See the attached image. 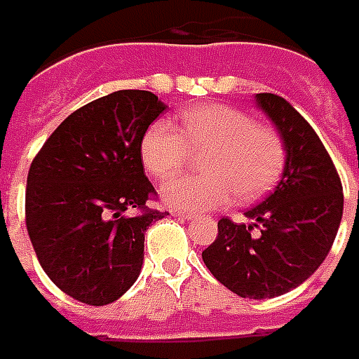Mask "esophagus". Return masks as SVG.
<instances>
[{"label": "esophagus", "instance_id": "1", "mask_svg": "<svg viewBox=\"0 0 359 359\" xmlns=\"http://www.w3.org/2000/svg\"><path fill=\"white\" fill-rule=\"evenodd\" d=\"M172 216H175V218H182V220H191L195 215L189 212V210H177V208H175V210H172Z\"/></svg>", "mask_w": 359, "mask_h": 359}]
</instances>
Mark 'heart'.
I'll list each match as a JSON object with an SVG mask.
<instances>
[{
	"mask_svg": "<svg viewBox=\"0 0 359 359\" xmlns=\"http://www.w3.org/2000/svg\"><path fill=\"white\" fill-rule=\"evenodd\" d=\"M189 149H207L199 162L203 174L164 182L160 195L170 207L208 210L236 197L251 203L273 189L284 168V144L276 131L224 104L184 111L182 133L168 121H154L141 139V158L154 177L182 170Z\"/></svg>",
	"mask_w": 359,
	"mask_h": 359,
	"instance_id": "obj_1",
	"label": "heart"
}]
</instances>
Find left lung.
<instances>
[{"mask_svg": "<svg viewBox=\"0 0 359 359\" xmlns=\"http://www.w3.org/2000/svg\"><path fill=\"white\" fill-rule=\"evenodd\" d=\"M255 104L284 144L280 182L243 212L248 224L218 220V236L203 251V261L233 294L266 299L294 290L321 266L337 238L344 195L313 127L276 94H255Z\"/></svg>", "mask_w": 359, "mask_h": 359, "instance_id": "8db88e82", "label": "left lung"}]
</instances>
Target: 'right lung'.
<instances>
[{
    "mask_svg": "<svg viewBox=\"0 0 359 359\" xmlns=\"http://www.w3.org/2000/svg\"><path fill=\"white\" fill-rule=\"evenodd\" d=\"M168 106L149 90L96 98L50 135L27 177V230L50 280L88 306L116 302L133 286L144 232L164 212L144 207L141 139ZM141 208L135 217L128 212Z\"/></svg>",
    "mask_w": 359,
    "mask_h": 359,
    "instance_id": "1",
    "label": "right lung"
}]
</instances>
